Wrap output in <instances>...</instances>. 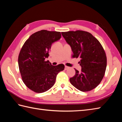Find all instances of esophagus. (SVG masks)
I'll list each match as a JSON object with an SVG mask.
<instances>
[{
	"instance_id": "esophagus-1",
	"label": "esophagus",
	"mask_w": 122,
	"mask_h": 122,
	"mask_svg": "<svg viewBox=\"0 0 122 122\" xmlns=\"http://www.w3.org/2000/svg\"><path fill=\"white\" fill-rule=\"evenodd\" d=\"M69 68V67L67 66H65V68H64V70H66L68 69Z\"/></svg>"
}]
</instances>
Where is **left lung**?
I'll return each instance as SVG.
<instances>
[{
	"instance_id": "1",
	"label": "left lung",
	"mask_w": 122,
	"mask_h": 122,
	"mask_svg": "<svg viewBox=\"0 0 122 122\" xmlns=\"http://www.w3.org/2000/svg\"><path fill=\"white\" fill-rule=\"evenodd\" d=\"M71 46L73 58H80L81 70L76 69V74L70 79L72 85L82 92L94 89L104 77L107 68V56L99 41L84 31L61 32Z\"/></svg>"
}]
</instances>
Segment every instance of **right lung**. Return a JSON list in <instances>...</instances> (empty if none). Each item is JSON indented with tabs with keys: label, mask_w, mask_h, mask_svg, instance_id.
Listing matches in <instances>:
<instances>
[{
	"label": "right lung",
	"mask_w": 122,
	"mask_h": 122,
	"mask_svg": "<svg viewBox=\"0 0 122 122\" xmlns=\"http://www.w3.org/2000/svg\"><path fill=\"white\" fill-rule=\"evenodd\" d=\"M61 37L60 32L42 30L31 35L22 46L18 57L19 71L23 82L33 91L43 93L51 89L57 74L64 70L63 64L54 66L45 61L52 44Z\"/></svg>",
	"instance_id": "obj_1"
}]
</instances>
